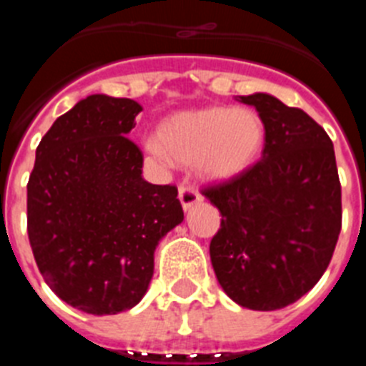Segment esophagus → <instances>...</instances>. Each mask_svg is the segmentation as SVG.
I'll return each mask as SVG.
<instances>
[{
	"label": "esophagus",
	"instance_id": "1",
	"mask_svg": "<svg viewBox=\"0 0 366 366\" xmlns=\"http://www.w3.org/2000/svg\"><path fill=\"white\" fill-rule=\"evenodd\" d=\"M179 202H181V205H183V209H185V211H189V209H192L196 203L202 202V196L196 192V189H194L192 185H189V183H181L179 185Z\"/></svg>",
	"mask_w": 366,
	"mask_h": 366
}]
</instances>
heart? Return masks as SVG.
Masks as SVG:
<instances>
[{"label": "heart", "instance_id": "1", "mask_svg": "<svg viewBox=\"0 0 366 366\" xmlns=\"http://www.w3.org/2000/svg\"><path fill=\"white\" fill-rule=\"evenodd\" d=\"M264 134V122L254 109L211 106L170 115L147 148L159 159L194 163L205 179L225 181L253 163Z\"/></svg>", "mask_w": 366, "mask_h": 366}]
</instances>
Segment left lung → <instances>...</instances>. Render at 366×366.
I'll use <instances>...</instances> for the list:
<instances>
[{
	"label": "left lung",
	"instance_id": "obj_1",
	"mask_svg": "<svg viewBox=\"0 0 366 366\" xmlns=\"http://www.w3.org/2000/svg\"><path fill=\"white\" fill-rule=\"evenodd\" d=\"M266 130L262 159L203 190L222 214L211 262L236 304L273 312L319 282L341 232L332 139L308 113L267 93L240 97Z\"/></svg>",
	"mask_w": 366,
	"mask_h": 366
}]
</instances>
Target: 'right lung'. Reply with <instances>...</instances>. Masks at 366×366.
I'll list each match as a JSON object with an SVG mask.
<instances>
[{
    "label": "right lung",
    "mask_w": 366,
    "mask_h": 366,
    "mask_svg": "<svg viewBox=\"0 0 366 366\" xmlns=\"http://www.w3.org/2000/svg\"><path fill=\"white\" fill-rule=\"evenodd\" d=\"M143 108L89 95L60 115L36 148L27 232L47 286L92 315L143 299L159 240L183 222L174 185L143 179V154L126 135Z\"/></svg>",
    "instance_id": "obj_1"
}]
</instances>
